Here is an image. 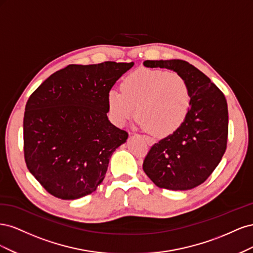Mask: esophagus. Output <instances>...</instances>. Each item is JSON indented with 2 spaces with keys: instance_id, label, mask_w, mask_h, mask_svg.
<instances>
[{
  "instance_id": "obj_1",
  "label": "esophagus",
  "mask_w": 253,
  "mask_h": 253,
  "mask_svg": "<svg viewBox=\"0 0 253 253\" xmlns=\"http://www.w3.org/2000/svg\"><path fill=\"white\" fill-rule=\"evenodd\" d=\"M142 137H143V139L147 141L150 145H152V144H154L155 143V139L154 138H152V137H150V136H147V135H142Z\"/></svg>"
}]
</instances>
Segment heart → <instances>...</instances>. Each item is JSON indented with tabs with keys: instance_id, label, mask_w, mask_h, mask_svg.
<instances>
[{
	"instance_id": "b5f03b06",
	"label": "heart",
	"mask_w": 253,
	"mask_h": 253,
	"mask_svg": "<svg viewBox=\"0 0 253 253\" xmlns=\"http://www.w3.org/2000/svg\"><path fill=\"white\" fill-rule=\"evenodd\" d=\"M121 90L108 93L112 120L124 126L136 114L138 124L158 135L174 133L185 122L191 104L190 88L177 73L139 68L122 80Z\"/></svg>"
}]
</instances>
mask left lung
Wrapping results in <instances>:
<instances>
[{"label":"left lung","mask_w":253,"mask_h":253,"mask_svg":"<svg viewBox=\"0 0 253 253\" xmlns=\"http://www.w3.org/2000/svg\"><path fill=\"white\" fill-rule=\"evenodd\" d=\"M145 67L173 71L187 81L191 104L185 122L155 143L143 171L159 188L193 189L209 177L227 148L228 106L224 94L207 76L183 60H147Z\"/></svg>","instance_id":"1"}]
</instances>
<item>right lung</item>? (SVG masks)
<instances>
[{
    "label": "right lung",
    "mask_w": 253,
    "mask_h": 253,
    "mask_svg": "<svg viewBox=\"0 0 253 253\" xmlns=\"http://www.w3.org/2000/svg\"><path fill=\"white\" fill-rule=\"evenodd\" d=\"M133 65H68L29 97L23 121L25 163L51 195L77 200L103 181L112 154L128 136L108 118V93Z\"/></svg>",
    "instance_id": "obj_1"
}]
</instances>
